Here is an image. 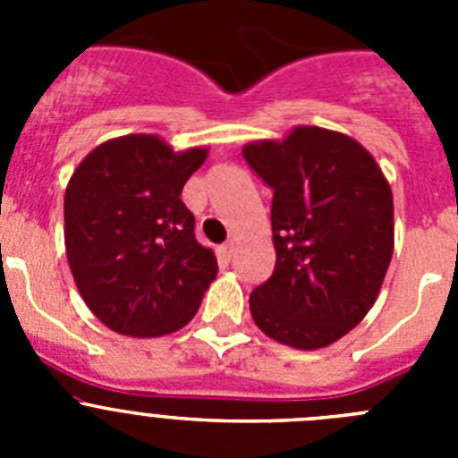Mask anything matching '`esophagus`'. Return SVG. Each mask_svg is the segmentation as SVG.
Returning a JSON list of instances; mask_svg holds the SVG:
<instances>
[{
    "mask_svg": "<svg viewBox=\"0 0 458 458\" xmlns=\"http://www.w3.org/2000/svg\"><path fill=\"white\" fill-rule=\"evenodd\" d=\"M233 248H236L233 242H225V245H220V248H217V254H220V259L229 261V259L233 257Z\"/></svg>",
    "mask_w": 458,
    "mask_h": 458,
    "instance_id": "esophagus-1",
    "label": "esophagus"
}]
</instances>
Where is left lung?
Segmentation results:
<instances>
[{
	"mask_svg": "<svg viewBox=\"0 0 458 458\" xmlns=\"http://www.w3.org/2000/svg\"><path fill=\"white\" fill-rule=\"evenodd\" d=\"M242 157L273 188L275 270L250 295L254 323L291 349H326L378 298L394 252L390 183L360 141L318 125L250 141Z\"/></svg>",
	"mask_w": 458,
	"mask_h": 458,
	"instance_id": "1",
	"label": "left lung"
}]
</instances>
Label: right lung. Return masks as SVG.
<instances>
[{"instance_id":"1","label":"right lung","mask_w":458,"mask_h":458,"mask_svg":"<svg viewBox=\"0 0 458 458\" xmlns=\"http://www.w3.org/2000/svg\"><path fill=\"white\" fill-rule=\"evenodd\" d=\"M206 147L174 151L137 132L87 153L64 197L72 279L100 323L125 337H163L192 321L217 275L213 250L194 238L181 201Z\"/></svg>"}]
</instances>
